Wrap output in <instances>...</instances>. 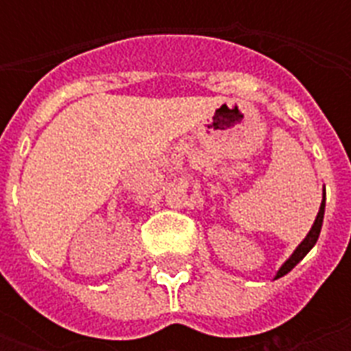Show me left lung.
Listing matches in <instances>:
<instances>
[{
  "instance_id": "obj_1",
  "label": "left lung",
  "mask_w": 351,
  "mask_h": 351,
  "mask_svg": "<svg viewBox=\"0 0 351 351\" xmlns=\"http://www.w3.org/2000/svg\"><path fill=\"white\" fill-rule=\"evenodd\" d=\"M326 197V195H324ZM322 197V203H320V209H318V215H317V219H315V224H313V228L308 230V234H306V238H304L303 242L297 246V250L291 254V258L287 260V262L283 263L281 267H279V271H277V276L276 279H279V277H283L285 274H289L291 269L297 265V263L301 262L303 260L304 256L311 252V248L317 244V240H318V234H320V228H322V219H324V203H326V199Z\"/></svg>"
}]
</instances>
